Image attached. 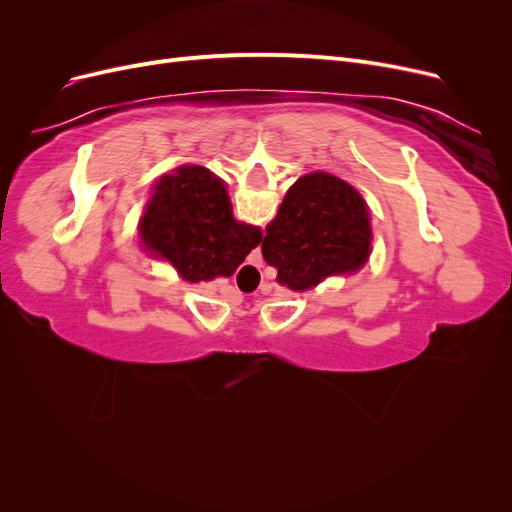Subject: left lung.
<instances>
[{"label":"left lung","instance_id":"1","mask_svg":"<svg viewBox=\"0 0 512 512\" xmlns=\"http://www.w3.org/2000/svg\"><path fill=\"white\" fill-rule=\"evenodd\" d=\"M365 200L327 173L301 177L267 226L262 256L290 290L318 286L333 273L356 271L369 256Z\"/></svg>","mask_w":512,"mask_h":512}]
</instances>
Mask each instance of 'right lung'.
Instances as JSON below:
<instances>
[{
    "instance_id": "right-lung-1",
    "label": "right lung",
    "mask_w": 512,
    "mask_h": 512,
    "mask_svg": "<svg viewBox=\"0 0 512 512\" xmlns=\"http://www.w3.org/2000/svg\"><path fill=\"white\" fill-rule=\"evenodd\" d=\"M141 237L151 252L173 262L188 282L232 275L262 232L232 220L224 183L203 166H181L158 183L145 215Z\"/></svg>"
}]
</instances>
